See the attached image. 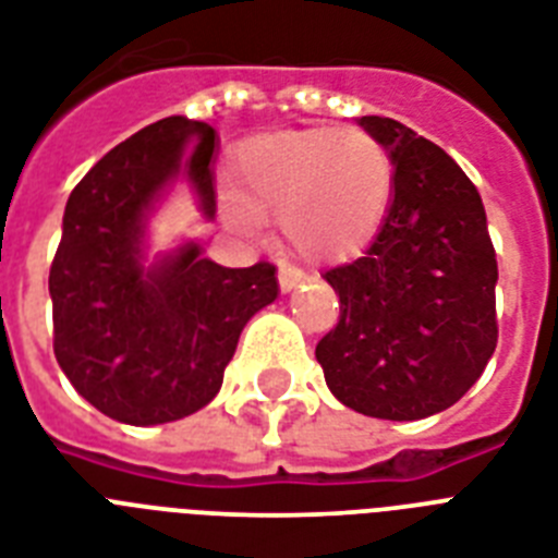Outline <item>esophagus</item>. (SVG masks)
Returning <instances> with one entry per match:
<instances>
[{
  "mask_svg": "<svg viewBox=\"0 0 558 558\" xmlns=\"http://www.w3.org/2000/svg\"><path fill=\"white\" fill-rule=\"evenodd\" d=\"M278 280H280V289H283V292H292L294 287H298V283H301L303 280V271L298 269V266H280L278 269Z\"/></svg>",
  "mask_w": 558,
  "mask_h": 558,
  "instance_id": "34e87169",
  "label": "esophagus"
}]
</instances>
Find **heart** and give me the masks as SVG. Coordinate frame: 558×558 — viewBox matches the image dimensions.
Returning <instances> with one entry per match:
<instances>
[{
  "instance_id": "obj_1",
  "label": "heart",
  "mask_w": 558,
  "mask_h": 558,
  "mask_svg": "<svg viewBox=\"0 0 558 558\" xmlns=\"http://www.w3.org/2000/svg\"><path fill=\"white\" fill-rule=\"evenodd\" d=\"M226 223L255 234L280 220L306 260H341L373 238L392 197V157L361 129L278 131L248 140L232 162Z\"/></svg>"
}]
</instances>
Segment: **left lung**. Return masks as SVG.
Returning <instances> with one entry per match:
<instances>
[{
  "mask_svg": "<svg viewBox=\"0 0 558 558\" xmlns=\"http://www.w3.org/2000/svg\"><path fill=\"white\" fill-rule=\"evenodd\" d=\"M361 125L392 157V203L364 257L326 271L341 318L315 357L350 410L418 421L456 404L496 350V248L450 154L389 117Z\"/></svg>",
  "mask_w": 558,
  "mask_h": 558,
  "instance_id": "obj_1",
  "label": "left lung"
}]
</instances>
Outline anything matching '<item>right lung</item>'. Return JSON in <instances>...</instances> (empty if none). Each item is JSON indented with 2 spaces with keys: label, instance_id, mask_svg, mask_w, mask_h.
<instances>
[{
  "label": "right lung",
  "instance_id": "obj_1",
  "mask_svg": "<svg viewBox=\"0 0 558 558\" xmlns=\"http://www.w3.org/2000/svg\"><path fill=\"white\" fill-rule=\"evenodd\" d=\"M215 129L166 117L76 183L48 289L53 355L108 418L151 427L192 415L220 392L248 318L278 298L275 266H226L183 243L146 266L154 203L185 177L215 217Z\"/></svg>",
  "mask_w": 558,
  "mask_h": 558
}]
</instances>
